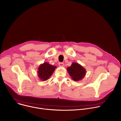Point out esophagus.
I'll return each mask as SVG.
<instances>
[{
	"label": "esophagus",
	"instance_id": "1",
	"mask_svg": "<svg viewBox=\"0 0 121 121\" xmlns=\"http://www.w3.org/2000/svg\"><path fill=\"white\" fill-rule=\"evenodd\" d=\"M58 65H59L60 66H61V67H62V66H63L64 65V64L63 63H62V62H59L58 63Z\"/></svg>",
	"mask_w": 121,
	"mask_h": 121
}]
</instances>
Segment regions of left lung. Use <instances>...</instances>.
I'll list each match as a JSON object with an SVG mask.
<instances>
[{
  "label": "left lung",
  "mask_w": 121,
  "mask_h": 121,
  "mask_svg": "<svg viewBox=\"0 0 121 121\" xmlns=\"http://www.w3.org/2000/svg\"><path fill=\"white\" fill-rule=\"evenodd\" d=\"M69 74L75 81H78L82 79L86 73L85 69L77 63H72V65L67 68Z\"/></svg>",
  "instance_id": "1"
}]
</instances>
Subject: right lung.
<instances>
[{
    "mask_svg": "<svg viewBox=\"0 0 121 121\" xmlns=\"http://www.w3.org/2000/svg\"><path fill=\"white\" fill-rule=\"evenodd\" d=\"M56 68V66L52 65L48 63L41 65L38 68V74L42 80H46L52 76Z\"/></svg>",
    "mask_w": 121,
    "mask_h": 121,
    "instance_id": "obj_1",
    "label": "right lung"
}]
</instances>
